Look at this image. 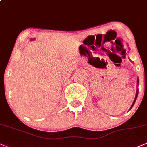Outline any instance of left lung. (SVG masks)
<instances>
[{"instance_id": "1", "label": "left lung", "mask_w": 147, "mask_h": 147, "mask_svg": "<svg viewBox=\"0 0 147 147\" xmlns=\"http://www.w3.org/2000/svg\"><path fill=\"white\" fill-rule=\"evenodd\" d=\"M138 83H139V80H138ZM138 95V89H137V92H136V97H135V99H134V101H133V103L132 106H131V108H132V107H133V105H134L135 102H136V99H137Z\"/></svg>"}]
</instances>
